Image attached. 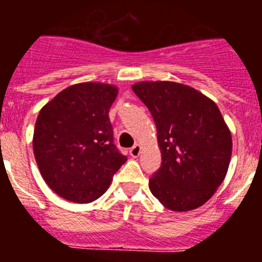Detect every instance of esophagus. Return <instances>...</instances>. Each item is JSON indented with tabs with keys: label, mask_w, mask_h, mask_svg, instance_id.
Here are the masks:
<instances>
[{
	"label": "esophagus",
	"mask_w": 262,
	"mask_h": 262,
	"mask_svg": "<svg viewBox=\"0 0 262 262\" xmlns=\"http://www.w3.org/2000/svg\"><path fill=\"white\" fill-rule=\"evenodd\" d=\"M129 155H131V156H133L134 159H136V157H138L139 155H140V145H139V144L134 145V147L131 148V149H129Z\"/></svg>",
	"instance_id": "esophagus-1"
}]
</instances>
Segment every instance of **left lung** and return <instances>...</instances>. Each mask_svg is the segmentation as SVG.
<instances>
[{
    "label": "left lung",
    "instance_id": "8db88e82",
    "mask_svg": "<svg viewBox=\"0 0 262 262\" xmlns=\"http://www.w3.org/2000/svg\"><path fill=\"white\" fill-rule=\"evenodd\" d=\"M133 90L154 117L163 160L149 190L172 211L200 207L230 165L232 138L221 111L201 92L178 82L143 81Z\"/></svg>",
    "mask_w": 262,
    "mask_h": 262
}]
</instances>
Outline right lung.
Returning a JSON list of instances; mask_svg holds the SVG:
<instances>
[{
  "mask_svg": "<svg viewBox=\"0 0 262 262\" xmlns=\"http://www.w3.org/2000/svg\"><path fill=\"white\" fill-rule=\"evenodd\" d=\"M117 94L114 85L76 84L39 111L32 139L36 164L46 184L64 200L96 201L127 161L115 147L108 118Z\"/></svg>",
  "mask_w": 262,
  "mask_h": 262,
  "instance_id": "right-lung-1",
  "label": "right lung"
}]
</instances>
